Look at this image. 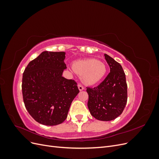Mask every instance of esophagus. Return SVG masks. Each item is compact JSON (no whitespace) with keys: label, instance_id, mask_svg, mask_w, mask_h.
I'll return each instance as SVG.
<instances>
[{"label":"esophagus","instance_id":"1","mask_svg":"<svg viewBox=\"0 0 159 159\" xmlns=\"http://www.w3.org/2000/svg\"><path fill=\"white\" fill-rule=\"evenodd\" d=\"M78 89H79L80 91H82V90L84 89V86H83L82 85H81V84H79L78 85Z\"/></svg>","mask_w":159,"mask_h":159}]
</instances>
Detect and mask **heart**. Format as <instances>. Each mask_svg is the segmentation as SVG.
<instances>
[{"label": "heart", "instance_id": "1", "mask_svg": "<svg viewBox=\"0 0 159 159\" xmlns=\"http://www.w3.org/2000/svg\"><path fill=\"white\" fill-rule=\"evenodd\" d=\"M73 70L81 77L83 82L88 85L98 83L107 72L103 62L93 58L75 61L73 64Z\"/></svg>", "mask_w": 159, "mask_h": 159}]
</instances>
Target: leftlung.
Wrapping results in <instances>:
<instances>
[{"mask_svg":"<svg viewBox=\"0 0 159 159\" xmlns=\"http://www.w3.org/2000/svg\"><path fill=\"white\" fill-rule=\"evenodd\" d=\"M105 58L110 72L98 86L87 88L88 109L91 115L100 121H111L123 111L127 102V85L121 64L107 54Z\"/></svg>","mask_w":159,"mask_h":159,"instance_id":"8db88e82","label":"left lung"}]
</instances>
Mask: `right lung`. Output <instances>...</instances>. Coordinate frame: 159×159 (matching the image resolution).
Masks as SVG:
<instances>
[{"instance_id": "obj_1", "label": "right lung", "mask_w": 159, "mask_h": 159, "mask_svg": "<svg viewBox=\"0 0 159 159\" xmlns=\"http://www.w3.org/2000/svg\"><path fill=\"white\" fill-rule=\"evenodd\" d=\"M64 52H42L28 64L22 75L26 109L36 121L53 126L63 123L78 94L77 83L62 76L66 69Z\"/></svg>"}]
</instances>
